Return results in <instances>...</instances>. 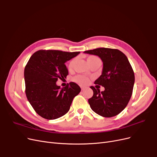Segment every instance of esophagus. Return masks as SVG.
I'll return each instance as SVG.
<instances>
[{
  "label": "esophagus",
  "mask_w": 157,
  "mask_h": 157,
  "mask_svg": "<svg viewBox=\"0 0 157 157\" xmlns=\"http://www.w3.org/2000/svg\"><path fill=\"white\" fill-rule=\"evenodd\" d=\"M80 88H81V90H83L84 89H85V87H84V86H80Z\"/></svg>",
  "instance_id": "1"
}]
</instances>
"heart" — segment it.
<instances>
[{
    "label": "heart",
    "instance_id": "b5f03b06",
    "mask_svg": "<svg viewBox=\"0 0 157 157\" xmlns=\"http://www.w3.org/2000/svg\"><path fill=\"white\" fill-rule=\"evenodd\" d=\"M96 60H100V59H99V58H98L97 56H90L87 58L88 63H91L92 61H96ZM75 61V59H72L69 62L68 69L69 70H71L73 68ZM73 80L76 82H77L81 85H86L89 82V78L87 77H86V76L82 75H78L77 76H75V77L73 78Z\"/></svg>",
    "mask_w": 157,
    "mask_h": 157
}]
</instances>
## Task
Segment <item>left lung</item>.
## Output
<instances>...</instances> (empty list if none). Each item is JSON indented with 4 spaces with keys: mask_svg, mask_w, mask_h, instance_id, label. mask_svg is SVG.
Wrapping results in <instances>:
<instances>
[{
    "mask_svg": "<svg viewBox=\"0 0 157 157\" xmlns=\"http://www.w3.org/2000/svg\"><path fill=\"white\" fill-rule=\"evenodd\" d=\"M84 53L98 56L103 64L102 74L94 84L96 88L101 85L105 90L100 92L98 88L90 86L94 92L88 99L90 107L103 117L118 115L130 101L135 81L134 71L127 57L120 50L107 48L86 50Z\"/></svg>",
    "mask_w": 157,
    "mask_h": 157,
    "instance_id": "obj_1",
    "label": "left lung"
}]
</instances>
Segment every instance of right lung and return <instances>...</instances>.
Returning <instances> with one entry per match:
<instances>
[{
    "instance_id": "1",
    "label": "right lung",
    "mask_w": 157,
    "mask_h": 157,
    "mask_svg": "<svg viewBox=\"0 0 157 157\" xmlns=\"http://www.w3.org/2000/svg\"><path fill=\"white\" fill-rule=\"evenodd\" d=\"M80 52L40 50L33 54L25 65V94L38 115L48 120L63 116L73 98L80 92L77 84L71 82L61 88L56 82L66 78L69 74L65 63Z\"/></svg>"
}]
</instances>
